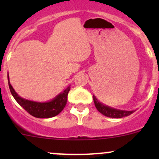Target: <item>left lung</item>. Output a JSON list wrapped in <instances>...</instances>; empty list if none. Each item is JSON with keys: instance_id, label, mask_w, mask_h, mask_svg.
<instances>
[{"instance_id": "left-lung-1", "label": "left lung", "mask_w": 159, "mask_h": 159, "mask_svg": "<svg viewBox=\"0 0 159 159\" xmlns=\"http://www.w3.org/2000/svg\"><path fill=\"white\" fill-rule=\"evenodd\" d=\"M93 100H94V105L96 108L100 113L104 115L105 116L108 117V118H121L123 117L129 116V115L134 112V111H125L116 109V108H111V107L105 105V104L102 103L98 100L97 98L94 95H93Z\"/></svg>"}]
</instances>
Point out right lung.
Masks as SVG:
<instances>
[{"label": "right lung", "mask_w": 159, "mask_h": 159, "mask_svg": "<svg viewBox=\"0 0 159 159\" xmlns=\"http://www.w3.org/2000/svg\"><path fill=\"white\" fill-rule=\"evenodd\" d=\"M7 79H8V85L11 93L16 100V102L22 108H25L30 115L35 117V118H52V117L58 115L66 105L67 101H68V94L70 89V86H68L66 89L64 90L60 94H57L52 100L47 102H38L20 97L11 86L8 75H7Z\"/></svg>", "instance_id": "right-lung-1"}]
</instances>
